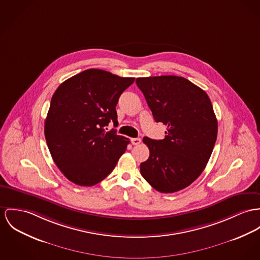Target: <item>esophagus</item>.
<instances>
[{
    "mask_svg": "<svg viewBox=\"0 0 260 260\" xmlns=\"http://www.w3.org/2000/svg\"><path fill=\"white\" fill-rule=\"evenodd\" d=\"M131 141H132V143H133L134 145H138V144H140L141 140H140V139H132Z\"/></svg>",
    "mask_w": 260,
    "mask_h": 260,
    "instance_id": "34e87169",
    "label": "esophagus"
}]
</instances>
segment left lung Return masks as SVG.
I'll use <instances>...</instances> for the list:
<instances>
[{
    "label": "left lung",
    "instance_id": "obj_1",
    "mask_svg": "<svg viewBox=\"0 0 260 260\" xmlns=\"http://www.w3.org/2000/svg\"><path fill=\"white\" fill-rule=\"evenodd\" d=\"M156 122L167 125L163 140L142 141L149 149L140 174L160 193L180 191L205 169L218 135V120L207 93L186 78H137Z\"/></svg>",
    "mask_w": 260,
    "mask_h": 260
}]
</instances>
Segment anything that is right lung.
<instances>
[{
  "mask_svg": "<svg viewBox=\"0 0 260 260\" xmlns=\"http://www.w3.org/2000/svg\"><path fill=\"white\" fill-rule=\"evenodd\" d=\"M135 78L101 69H87L64 81L54 92L44 122V136L54 163L63 175L79 186L105 179L124 153L128 139L116 129V106Z\"/></svg>",
  "mask_w": 260,
  "mask_h": 260,
  "instance_id": "obj_1",
  "label": "right lung"
}]
</instances>
